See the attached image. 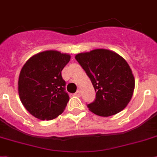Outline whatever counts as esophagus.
I'll return each mask as SVG.
<instances>
[{"label":"esophagus","instance_id":"34e87169","mask_svg":"<svg viewBox=\"0 0 157 157\" xmlns=\"http://www.w3.org/2000/svg\"><path fill=\"white\" fill-rule=\"evenodd\" d=\"M75 96H76V97H81V92H80V91H76V93H75Z\"/></svg>","mask_w":157,"mask_h":157}]
</instances>
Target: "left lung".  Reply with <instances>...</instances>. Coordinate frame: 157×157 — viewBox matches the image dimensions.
I'll list each match as a JSON object with an SVG mask.
<instances>
[{
    "mask_svg": "<svg viewBox=\"0 0 157 157\" xmlns=\"http://www.w3.org/2000/svg\"><path fill=\"white\" fill-rule=\"evenodd\" d=\"M90 78L96 91V100L89 104L92 113L110 117L122 111L131 101L135 78L124 59L117 52L97 48L75 56Z\"/></svg>",
    "mask_w": 157,
    "mask_h": 157,
    "instance_id": "1",
    "label": "left lung"
}]
</instances>
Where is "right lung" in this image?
Segmentation results:
<instances>
[{
    "instance_id": "add662e5",
    "label": "right lung",
    "mask_w": 157,
    "mask_h": 157,
    "mask_svg": "<svg viewBox=\"0 0 157 157\" xmlns=\"http://www.w3.org/2000/svg\"><path fill=\"white\" fill-rule=\"evenodd\" d=\"M70 58L68 53L47 50L31 56L23 65L18 93L24 107L34 117L51 121L64 112L69 97L61 71Z\"/></svg>"
}]
</instances>
